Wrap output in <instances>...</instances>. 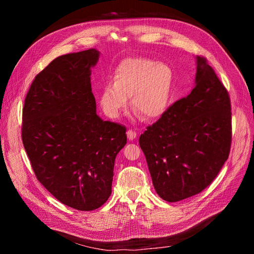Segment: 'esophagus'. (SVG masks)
<instances>
[{
	"label": "esophagus",
	"mask_w": 254,
	"mask_h": 254,
	"mask_svg": "<svg viewBox=\"0 0 254 254\" xmlns=\"http://www.w3.org/2000/svg\"><path fill=\"white\" fill-rule=\"evenodd\" d=\"M127 137H128L130 141L134 140L135 137H136V132L134 131V130H132V129H129L128 131H127Z\"/></svg>",
	"instance_id": "esophagus-1"
}]
</instances>
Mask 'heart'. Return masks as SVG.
I'll return each instance as SVG.
<instances>
[{
  "label": "heart",
  "instance_id": "obj_1",
  "mask_svg": "<svg viewBox=\"0 0 254 254\" xmlns=\"http://www.w3.org/2000/svg\"><path fill=\"white\" fill-rule=\"evenodd\" d=\"M175 93V73L171 65L146 57L123 60L99 93V104L109 118H118L130 98L131 108L146 120L163 115Z\"/></svg>",
  "mask_w": 254,
  "mask_h": 254
}]
</instances>
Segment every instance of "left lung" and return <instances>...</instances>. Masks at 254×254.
Masks as SVG:
<instances>
[{
  "label": "left lung",
  "mask_w": 254,
  "mask_h": 254,
  "mask_svg": "<svg viewBox=\"0 0 254 254\" xmlns=\"http://www.w3.org/2000/svg\"><path fill=\"white\" fill-rule=\"evenodd\" d=\"M196 59L195 88L148 126L139 140L157 194L168 202L209 187L231 148L229 93L206 59Z\"/></svg>",
  "instance_id": "1"
}]
</instances>
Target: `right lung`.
<instances>
[{
  "mask_svg": "<svg viewBox=\"0 0 254 254\" xmlns=\"http://www.w3.org/2000/svg\"><path fill=\"white\" fill-rule=\"evenodd\" d=\"M90 49L54 59L25 97L22 142L37 179L56 199L79 211L102 206L111 195L115 157L126 128L96 114Z\"/></svg>",
  "mask_w": 254,
  "mask_h": 254,
  "instance_id": "add662e5",
  "label": "right lung"
}]
</instances>
